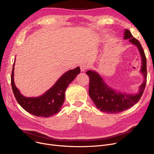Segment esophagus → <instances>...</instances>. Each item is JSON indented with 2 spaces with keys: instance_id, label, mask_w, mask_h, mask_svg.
Segmentation results:
<instances>
[{
  "instance_id": "esophagus-1",
  "label": "esophagus",
  "mask_w": 154,
  "mask_h": 154,
  "mask_svg": "<svg viewBox=\"0 0 154 154\" xmlns=\"http://www.w3.org/2000/svg\"><path fill=\"white\" fill-rule=\"evenodd\" d=\"M80 70H81V71L84 72V71L86 70L87 69H88V65L86 63H82L80 65Z\"/></svg>"
}]
</instances>
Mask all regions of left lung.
<instances>
[{"instance_id":"obj_1","label":"left lung","mask_w":154,"mask_h":154,"mask_svg":"<svg viewBox=\"0 0 154 154\" xmlns=\"http://www.w3.org/2000/svg\"><path fill=\"white\" fill-rule=\"evenodd\" d=\"M124 39H129L130 42L139 48L142 58L140 72L144 80L139 87V92L136 94L117 92L105 83L98 73L87 70L86 74L90 77L88 94L97 108L102 112L116 114L133 107L140 99L146 85L147 60L143 48L139 40L133 37L128 29L125 30Z\"/></svg>"}]
</instances>
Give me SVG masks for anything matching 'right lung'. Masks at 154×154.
<instances>
[{"mask_svg":"<svg viewBox=\"0 0 154 154\" xmlns=\"http://www.w3.org/2000/svg\"><path fill=\"white\" fill-rule=\"evenodd\" d=\"M14 64L11 74V85L15 97L20 106L30 114L37 117H48L59 112L65 100V92L75 77L80 72V67L70 70L63 74L45 93L37 97H26L22 95L14 82Z\"/></svg>","mask_w":154,"mask_h":154,"instance_id":"add662e5","label":"right lung"}]
</instances>
